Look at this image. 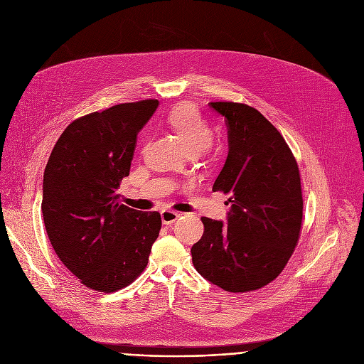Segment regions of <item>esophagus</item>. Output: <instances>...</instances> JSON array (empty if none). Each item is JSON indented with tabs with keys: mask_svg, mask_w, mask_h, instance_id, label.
<instances>
[{
	"mask_svg": "<svg viewBox=\"0 0 364 364\" xmlns=\"http://www.w3.org/2000/svg\"><path fill=\"white\" fill-rule=\"evenodd\" d=\"M178 218H180V215L176 213V212H171V210L161 212V222H163V225H173Z\"/></svg>",
	"mask_w": 364,
	"mask_h": 364,
	"instance_id": "34e87169",
	"label": "esophagus"
}]
</instances>
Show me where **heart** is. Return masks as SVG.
<instances>
[{"instance_id": "heart-1", "label": "heart", "mask_w": 364, "mask_h": 364, "mask_svg": "<svg viewBox=\"0 0 364 364\" xmlns=\"http://www.w3.org/2000/svg\"><path fill=\"white\" fill-rule=\"evenodd\" d=\"M166 122L181 142L187 155H198L212 144L213 131L210 125L190 103H181L171 109Z\"/></svg>"}]
</instances>
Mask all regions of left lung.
I'll use <instances>...</instances> for the list:
<instances>
[{
    "instance_id": "8db88e82",
    "label": "left lung",
    "mask_w": 364,
    "mask_h": 364,
    "mask_svg": "<svg viewBox=\"0 0 364 364\" xmlns=\"http://www.w3.org/2000/svg\"><path fill=\"white\" fill-rule=\"evenodd\" d=\"M229 129V155L213 191L229 196L226 225L201 218L193 265L213 285L247 292L285 268L302 223V193L294 155L278 129L255 108L212 102Z\"/></svg>"
}]
</instances>
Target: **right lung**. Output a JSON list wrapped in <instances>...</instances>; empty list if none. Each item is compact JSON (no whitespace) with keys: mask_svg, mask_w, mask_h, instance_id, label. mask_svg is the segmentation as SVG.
I'll return each instance as SVG.
<instances>
[{"mask_svg":"<svg viewBox=\"0 0 364 364\" xmlns=\"http://www.w3.org/2000/svg\"><path fill=\"white\" fill-rule=\"evenodd\" d=\"M157 99L121 103L73 121L58 139L43 177L41 212L63 265L83 285L115 292L145 269L161 216L119 200L136 135Z\"/></svg>","mask_w":364,"mask_h":364,"instance_id":"1","label":"right lung"}]
</instances>
